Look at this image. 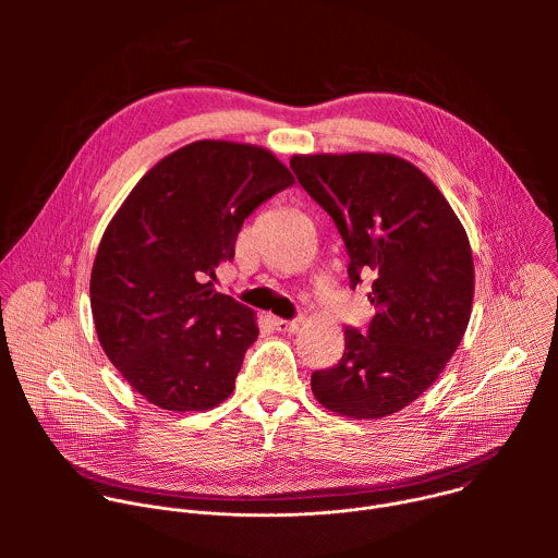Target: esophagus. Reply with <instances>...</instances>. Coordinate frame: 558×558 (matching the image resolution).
Here are the masks:
<instances>
[{
    "label": "esophagus",
    "mask_w": 558,
    "mask_h": 558,
    "mask_svg": "<svg viewBox=\"0 0 558 558\" xmlns=\"http://www.w3.org/2000/svg\"><path fill=\"white\" fill-rule=\"evenodd\" d=\"M274 329L280 333H295L300 329V320H282V317H274Z\"/></svg>",
    "instance_id": "obj_1"
}]
</instances>
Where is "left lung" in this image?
<instances>
[{"instance_id": "left-lung-1", "label": "left lung", "mask_w": 558, "mask_h": 558, "mask_svg": "<svg viewBox=\"0 0 558 558\" xmlns=\"http://www.w3.org/2000/svg\"><path fill=\"white\" fill-rule=\"evenodd\" d=\"M291 170L333 218L351 287L373 280L368 331L347 327L342 360L315 371L311 390L344 417L392 415L433 386L465 333L474 295L465 229L435 183L395 154H295Z\"/></svg>"}]
</instances>
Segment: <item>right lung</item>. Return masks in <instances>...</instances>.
I'll return each mask as SVG.
<instances>
[{"label":"right lung","mask_w":558,"mask_h":558,"mask_svg":"<svg viewBox=\"0 0 558 558\" xmlns=\"http://www.w3.org/2000/svg\"><path fill=\"white\" fill-rule=\"evenodd\" d=\"M291 185L265 147L196 141L158 161L110 220L90 276L95 329L149 404L207 411L231 395L256 315L208 278L233 258L245 218Z\"/></svg>","instance_id":"right-lung-1"}]
</instances>
